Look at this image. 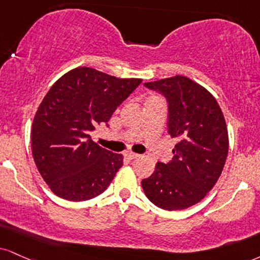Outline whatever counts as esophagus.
Listing matches in <instances>:
<instances>
[{
  "label": "esophagus",
  "instance_id": "esophagus-1",
  "mask_svg": "<svg viewBox=\"0 0 260 260\" xmlns=\"http://www.w3.org/2000/svg\"><path fill=\"white\" fill-rule=\"evenodd\" d=\"M126 156L128 158H131V160H134V158H137V157H139V154H136V152H127L126 154Z\"/></svg>",
  "mask_w": 260,
  "mask_h": 260
}]
</instances>
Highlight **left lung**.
<instances>
[{
    "label": "left lung",
    "mask_w": 260,
    "mask_h": 260,
    "mask_svg": "<svg viewBox=\"0 0 260 260\" xmlns=\"http://www.w3.org/2000/svg\"><path fill=\"white\" fill-rule=\"evenodd\" d=\"M168 103V134L176 138L173 158L157 162L142 180L146 198L157 207L179 211L201 201L219 179L229 137L219 104L201 84L185 76L146 82Z\"/></svg>",
    "instance_id": "left-lung-1"
}]
</instances>
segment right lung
I'll use <instances>...</instances> for the list:
<instances>
[{
  "label": "right lung",
  "mask_w": 260,
  "mask_h": 260,
  "mask_svg": "<svg viewBox=\"0 0 260 260\" xmlns=\"http://www.w3.org/2000/svg\"><path fill=\"white\" fill-rule=\"evenodd\" d=\"M142 79H118L92 68L73 69L48 90L31 129L34 161L59 198L86 201L104 192L123 165V156L90 139L110 120Z\"/></svg>",
  "instance_id": "1"
}]
</instances>
